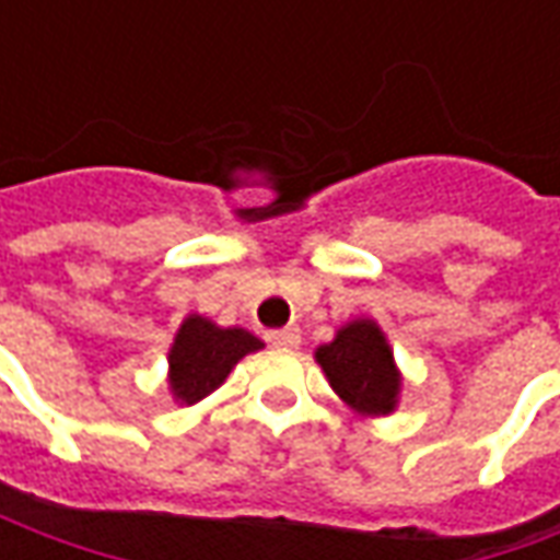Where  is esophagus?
I'll return each instance as SVG.
<instances>
[{
    "label": "esophagus",
    "mask_w": 560,
    "mask_h": 560,
    "mask_svg": "<svg viewBox=\"0 0 560 560\" xmlns=\"http://www.w3.org/2000/svg\"><path fill=\"white\" fill-rule=\"evenodd\" d=\"M300 329L288 327V329H276V332H267V341L272 348H279V351H293V348H300Z\"/></svg>",
    "instance_id": "1"
}]
</instances>
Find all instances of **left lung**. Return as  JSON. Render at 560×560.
I'll list each match as a JSON object with an SVG mask.
<instances>
[{"label": "left lung", "instance_id": "obj_1", "mask_svg": "<svg viewBox=\"0 0 560 560\" xmlns=\"http://www.w3.org/2000/svg\"><path fill=\"white\" fill-rule=\"evenodd\" d=\"M315 363L357 417H389L399 408L405 377L375 317H353L336 329L315 351Z\"/></svg>", "mask_w": 560, "mask_h": 560}]
</instances>
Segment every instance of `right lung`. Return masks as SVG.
I'll use <instances>...</instances> for the list:
<instances>
[{
  "label": "right lung",
  "instance_id": "1",
  "mask_svg": "<svg viewBox=\"0 0 560 560\" xmlns=\"http://www.w3.org/2000/svg\"><path fill=\"white\" fill-rule=\"evenodd\" d=\"M264 348L255 332L243 327H219L209 317H185L167 351V389L176 405H197L228 381L233 365Z\"/></svg>",
  "mask_w": 560,
  "mask_h": 560
}]
</instances>
